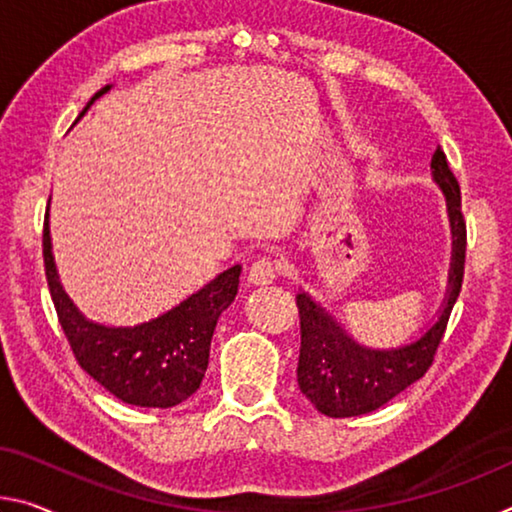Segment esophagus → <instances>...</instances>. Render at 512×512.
<instances>
[{
  "label": "esophagus",
  "mask_w": 512,
  "mask_h": 512,
  "mask_svg": "<svg viewBox=\"0 0 512 512\" xmlns=\"http://www.w3.org/2000/svg\"><path fill=\"white\" fill-rule=\"evenodd\" d=\"M280 275V266L273 262V259L264 257V259H257V262L250 266L248 271V280L253 282V285H271V282L278 280Z\"/></svg>",
  "instance_id": "esophagus-1"
}]
</instances>
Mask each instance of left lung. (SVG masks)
I'll return each instance as SVG.
<instances>
[{"instance_id":"obj_1","label":"left lung","mask_w":512,"mask_h":512,"mask_svg":"<svg viewBox=\"0 0 512 512\" xmlns=\"http://www.w3.org/2000/svg\"><path fill=\"white\" fill-rule=\"evenodd\" d=\"M431 170L433 180L446 196L453 262L442 312L417 342L389 351L362 346L305 291L296 296L300 316L298 387L321 415L342 419L378 410L405 387L417 383L435 360L465 275L467 225L460 209V184L451 173L442 148L435 150Z\"/></svg>"}]
</instances>
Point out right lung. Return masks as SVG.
<instances>
[{
    "label": "right lung",
    "instance_id": "add662e5",
    "mask_svg": "<svg viewBox=\"0 0 512 512\" xmlns=\"http://www.w3.org/2000/svg\"><path fill=\"white\" fill-rule=\"evenodd\" d=\"M109 88L104 86L97 91L79 118ZM47 218L50 214H45L43 227L47 285L79 367L129 405L173 408L189 399L205 378L216 321L237 296L241 266L237 264L216 275L209 285L157 319L134 328H109L84 319L63 291L52 257Z\"/></svg>",
    "mask_w": 512,
    "mask_h": 512
}]
</instances>
